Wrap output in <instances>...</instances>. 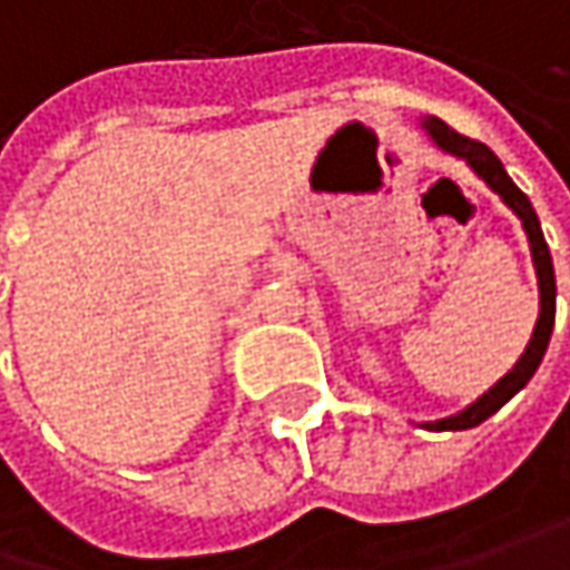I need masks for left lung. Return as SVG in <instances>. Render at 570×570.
I'll return each mask as SVG.
<instances>
[{
	"mask_svg": "<svg viewBox=\"0 0 570 570\" xmlns=\"http://www.w3.org/2000/svg\"><path fill=\"white\" fill-rule=\"evenodd\" d=\"M422 128L425 135L435 141V148H442L445 154H454L461 157L481 180H484L513 213L522 222L525 228V238H529V252H532V264H535V277H539V318H535V328H532V338L525 345V352L513 364V371H507L497 384L487 390L484 396H478L471 406H464L461 413L445 419H435V422H422L425 429L432 432H461V429H474L481 425L484 419H490L507 400H513L522 386L532 381V374L539 371L542 357H546V348H549V338H552L554 328V267H552V254H549V245H546V235H542V225H539V216L529 203V196L519 189L510 174L503 170L500 157L490 151L487 145L474 141V138H464L458 135L454 128H449L442 118L425 116L422 118Z\"/></svg>",
	"mask_w": 570,
	"mask_h": 570,
	"instance_id": "left-lung-1",
	"label": "left lung"
}]
</instances>
